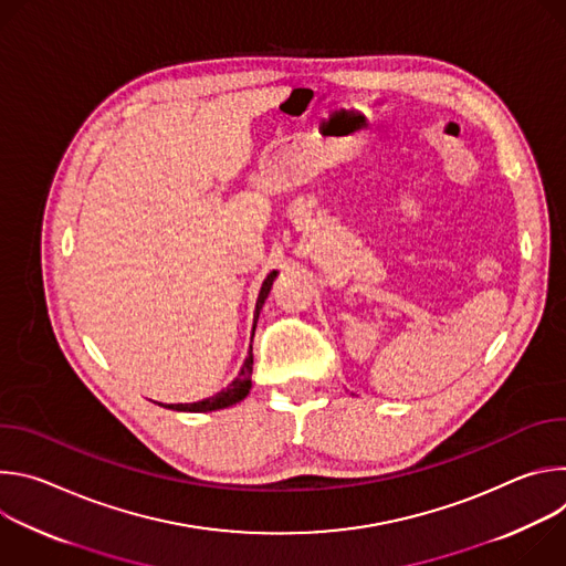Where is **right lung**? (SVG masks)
I'll list each match as a JSON object with an SVG mask.
<instances>
[{
    "label": "right lung",
    "mask_w": 566,
    "mask_h": 566,
    "mask_svg": "<svg viewBox=\"0 0 566 566\" xmlns=\"http://www.w3.org/2000/svg\"><path fill=\"white\" fill-rule=\"evenodd\" d=\"M275 277H277V271L269 273L266 280H264V284H262V289H260L258 304H255V315H253L255 322H258V317H260V311H262L264 300H266L269 293H271V286H273V280H275ZM253 332H255V327H253ZM251 374H253V354L247 356V360H244V365H241L239 374H237L226 387H221L217 394H212V396H208V398H201V400H197V402H170V406H166V408L177 410V412H212V410L230 408V406H234V402L244 400V398L249 396L251 385H253V382H251Z\"/></svg>",
    "instance_id": "obj_1"
}]
</instances>
